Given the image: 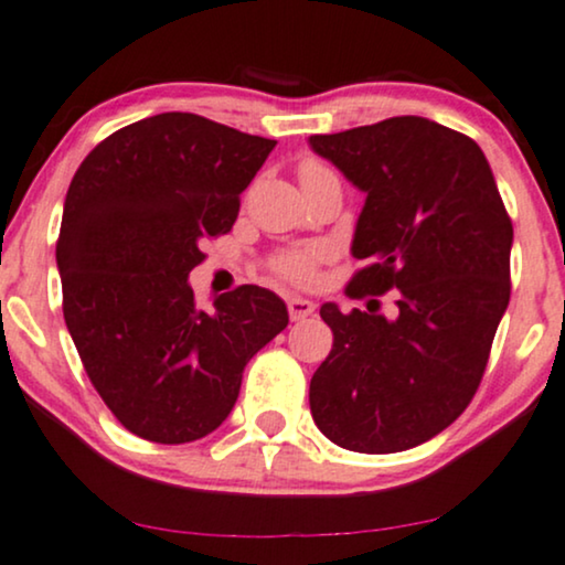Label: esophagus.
<instances>
[{"mask_svg": "<svg viewBox=\"0 0 565 565\" xmlns=\"http://www.w3.org/2000/svg\"><path fill=\"white\" fill-rule=\"evenodd\" d=\"M287 307H289L291 320H305L316 312V302H310V299H305V297H289Z\"/></svg>", "mask_w": 565, "mask_h": 565, "instance_id": "obj_1", "label": "esophagus"}]
</instances>
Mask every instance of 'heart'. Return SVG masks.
<instances>
[{"label":"heart","instance_id":"b5f03b06","mask_svg":"<svg viewBox=\"0 0 565 565\" xmlns=\"http://www.w3.org/2000/svg\"><path fill=\"white\" fill-rule=\"evenodd\" d=\"M323 169L318 161H305L299 167V182L307 180V177L323 174ZM326 258V247H305V249H289V253L278 255L274 260V270L281 278H287L291 284H310L312 276H316L318 260Z\"/></svg>","mask_w":565,"mask_h":565}]
</instances>
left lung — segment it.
I'll list each match as a JSON object with an SVG mask.
<instances>
[{
    "label": "left lung",
    "mask_w": 565,
    "mask_h": 565,
    "mask_svg": "<svg viewBox=\"0 0 565 565\" xmlns=\"http://www.w3.org/2000/svg\"><path fill=\"white\" fill-rule=\"evenodd\" d=\"M310 148L365 192L347 295L402 291L394 320L326 302L333 349L310 412L335 446L396 454L472 402L511 297L513 226L480 146L425 117H391Z\"/></svg>",
    "instance_id": "obj_1"
}]
</instances>
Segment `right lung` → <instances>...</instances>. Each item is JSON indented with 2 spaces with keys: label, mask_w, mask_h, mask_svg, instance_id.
<instances>
[{
  "label": "right lung",
  "mask_w": 565,
  "mask_h": 565,
  "mask_svg": "<svg viewBox=\"0 0 565 565\" xmlns=\"http://www.w3.org/2000/svg\"><path fill=\"white\" fill-rule=\"evenodd\" d=\"M274 146L167 111L98 142L70 182L56 242L64 323L98 396L140 438L174 446L216 430L247 362L289 323L274 291L245 284L200 310L188 281Z\"/></svg>",
  "instance_id": "add662e5"
}]
</instances>
